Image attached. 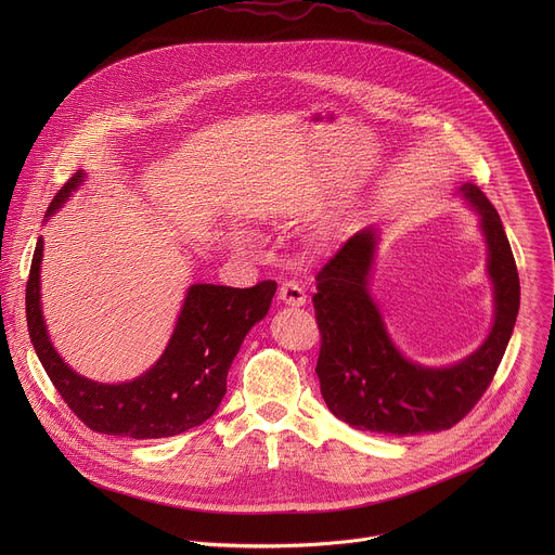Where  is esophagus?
I'll use <instances>...</instances> for the list:
<instances>
[{"label":"esophagus","mask_w":555,"mask_h":555,"mask_svg":"<svg viewBox=\"0 0 555 555\" xmlns=\"http://www.w3.org/2000/svg\"><path fill=\"white\" fill-rule=\"evenodd\" d=\"M279 298H281L285 305H289V307H300V305L307 302V294H305L302 285H298L296 281H285V283H281V287H279Z\"/></svg>","instance_id":"esophagus-1"}]
</instances>
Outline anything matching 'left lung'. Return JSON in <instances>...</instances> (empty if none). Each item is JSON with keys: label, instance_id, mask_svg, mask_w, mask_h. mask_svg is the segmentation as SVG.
I'll use <instances>...</instances> for the list:
<instances>
[{"label": "left lung", "instance_id": "8db88e82", "mask_svg": "<svg viewBox=\"0 0 555 555\" xmlns=\"http://www.w3.org/2000/svg\"><path fill=\"white\" fill-rule=\"evenodd\" d=\"M461 193L481 215L496 313L486 343L459 364L428 369L390 343L366 287L375 230L349 236L315 274L311 300L321 332L315 373L330 411L358 430L398 437L448 430L477 406L496 375L516 325L520 281L492 202L474 184H463Z\"/></svg>", "mask_w": 555, "mask_h": 555}]
</instances>
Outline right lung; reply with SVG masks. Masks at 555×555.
Returning a JSON list of instances; mask_svg holds the SVG:
<instances>
[{
	"label": "right lung",
	"mask_w": 555,
	"mask_h": 555,
	"mask_svg": "<svg viewBox=\"0 0 555 555\" xmlns=\"http://www.w3.org/2000/svg\"><path fill=\"white\" fill-rule=\"evenodd\" d=\"M83 178L86 173H76L63 184L48 215L61 208ZM41 250L39 236L26 283L30 340L67 409L90 430L114 437L163 439L204 424L225 395V377L234 356L240 353L246 334L268 313L276 292L274 281H261L246 289L210 283L191 285L163 358L131 382L99 384L74 373L50 345L39 302Z\"/></svg>",
	"instance_id": "1"
}]
</instances>
